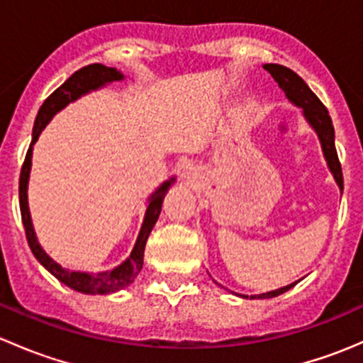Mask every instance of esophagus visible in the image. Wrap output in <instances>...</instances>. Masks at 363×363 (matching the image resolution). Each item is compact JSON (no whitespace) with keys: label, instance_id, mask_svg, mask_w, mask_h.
Instances as JSON below:
<instances>
[{"label":"esophagus","instance_id":"esophagus-1","mask_svg":"<svg viewBox=\"0 0 363 363\" xmlns=\"http://www.w3.org/2000/svg\"><path fill=\"white\" fill-rule=\"evenodd\" d=\"M184 177H186V179H191V168H186V172H184Z\"/></svg>","mask_w":363,"mask_h":363}]
</instances>
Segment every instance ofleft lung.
Segmentation results:
<instances>
[{"mask_svg": "<svg viewBox=\"0 0 363 363\" xmlns=\"http://www.w3.org/2000/svg\"><path fill=\"white\" fill-rule=\"evenodd\" d=\"M263 68H265L267 72L274 77V80L279 84V87L284 91L288 100H290L294 105H296L298 108H302L303 119L307 121V124H309V126L314 130V133L318 135V140H320L321 144V151H323L328 170H330V174L334 175L340 193H342L344 189L342 170H340L337 151H335L334 124H332V119L330 116H328L327 107L321 104L320 98L309 89V86H307V84L296 75L294 69L281 67V65H263ZM296 283H298V281L288 284V286L267 291V294L251 295V296L242 295V298H272V296H277L284 294V291H288L290 288H294Z\"/></svg>", "mask_w": 363, "mask_h": 363, "instance_id": "left-lung-1", "label": "left lung"}]
</instances>
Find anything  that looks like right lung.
<instances>
[{
  "label": "right lung",
  "mask_w": 363,
  "mask_h": 363,
  "mask_svg": "<svg viewBox=\"0 0 363 363\" xmlns=\"http://www.w3.org/2000/svg\"><path fill=\"white\" fill-rule=\"evenodd\" d=\"M124 75L117 68H108L104 67L100 63L87 65V67L77 69L72 77L63 84V86L57 87L45 101L40 107L38 116L35 119V126H33V138L31 145L28 149V155H26L23 170H21V179H19V203H21V216H23V225L26 230V239H28L29 247H31L35 258L56 277L57 281H61L63 284H67L72 290L80 291V294L86 295H107L113 294V291H119L123 288L130 286L135 281V277L140 272L142 265H144V251H145V242L149 239V233L155 228L156 221L160 218L161 205H163V199L167 195V191L170 189V186L175 182V177H170L168 181H164L163 184L149 196L147 200V208H145L144 223H142V228L138 232L137 242H135L133 251L131 255L124 259L121 265H117L116 269L105 270V272H82V270H69L61 267L60 263L54 262L43 247L40 246L38 239H36L35 228H33L31 214H29V205H28V182H29V172H31V158H33V145L38 140L40 133L43 131V128L50 123L54 116L57 112L63 111L68 104L79 100L84 94L91 93V91H96L100 87H105L107 84L117 82V80H123Z\"/></svg>",
  "instance_id": "obj_1"
}]
</instances>
